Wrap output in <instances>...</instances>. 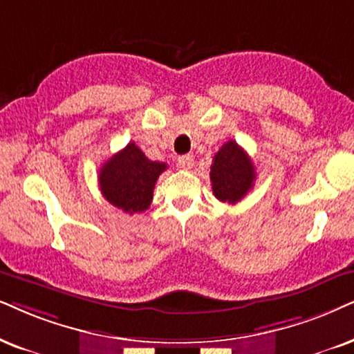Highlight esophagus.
Instances as JSON below:
<instances>
[{
  "label": "esophagus",
  "mask_w": 354,
  "mask_h": 354,
  "mask_svg": "<svg viewBox=\"0 0 354 354\" xmlns=\"http://www.w3.org/2000/svg\"><path fill=\"white\" fill-rule=\"evenodd\" d=\"M178 165H180V168L183 169H191L192 165H194V160H192L191 155H181L180 158H178Z\"/></svg>",
  "instance_id": "34e87169"
}]
</instances>
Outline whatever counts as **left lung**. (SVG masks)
Segmentation results:
<instances>
[{"instance_id": "obj_1", "label": "left lung", "mask_w": 354, "mask_h": 354, "mask_svg": "<svg viewBox=\"0 0 354 354\" xmlns=\"http://www.w3.org/2000/svg\"><path fill=\"white\" fill-rule=\"evenodd\" d=\"M254 178L257 171L247 151L235 140L225 142L214 156L210 167L214 196L222 203H239L253 187Z\"/></svg>"}]
</instances>
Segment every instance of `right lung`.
<instances>
[{
  "mask_svg": "<svg viewBox=\"0 0 354 354\" xmlns=\"http://www.w3.org/2000/svg\"><path fill=\"white\" fill-rule=\"evenodd\" d=\"M167 163L151 162L131 142L100 169V187L107 203L127 214L145 212L153 199L155 183Z\"/></svg>",
  "mask_w": 354,
  "mask_h": 354,
  "instance_id": "add662e5",
  "label": "right lung"
}]
</instances>
